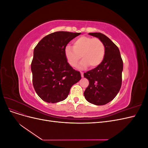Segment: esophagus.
Here are the masks:
<instances>
[{
	"mask_svg": "<svg viewBox=\"0 0 148 148\" xmlns=\"http://www.w3.org/2000/svg\"><path fill=\"white\" fill-rule=\"evenodd\" d=\"M80 73H81L82 77H84V76H83V72H82V71H81V72H80Z\"/></svg>",
	"mask_w": 148,
	"mask_h": 148,
	"instance_id": "obj_1",
	"label": "esophagus"
}]
</instances>
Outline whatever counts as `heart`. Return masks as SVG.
<instances>
[{
  "instance_id": "1",
  "label": "heart",
  "mask_w": 148,
  "mask_h": 148,
  "mask_svg": "<svg viewBox=\"0 0 148 148\" xmlns=\"http://www.w3.org/2000/svg\"><path fill=\"white\" fill-rule=\"evenodd\" d=\"M65 56L71 66L77 65L82 56L83 60L78 65V69H83L89 65L95 68L104 60L105 46L99 38L81 36L74 40L73 48L69 46L65 47Z\"/></svg>"
}]
</instances>
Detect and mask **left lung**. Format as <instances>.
Segmentation results:
<instances>
[{
  "instance_id": "obj_1",
  "label": "left lung",
  "mask_w": 148,
  "mask_h": 148,
  "mask_svg": "<svg viewBox=\"0 0 148 148\" xmlns=\"http://www.w3.org/2000/svg\"><path fill=\"white\" fill-rule=\"evenodd\" d=\"M101 39L105 46V56L102 63L84 73L89 86L84 92L85 99L97 106L105 105L112 101L122 86L123 60L118 47L101 33H89Z\"/></svg>"
}]
</instances>
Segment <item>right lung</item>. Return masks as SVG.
<instances>
[{
	"mask_svg": "<svg viewBox=\"0 0 148 148\" xmlns=\"http://www.w3.org/2000/svg\"><path fill=\"white\" fill-rule=\"evenodd\" d=\"M80 33L57 31L47 35L34 49L31 69L36 92L44 101L56 103L65 100L71 86L81 79L65 56L68 43Z\"/></svg>",
	"mask_w": 148,
	"mask_h": 148,
	"instance_id": "right-lung-1",
	"label": "right lung"
}]
</instances>
